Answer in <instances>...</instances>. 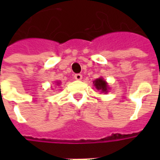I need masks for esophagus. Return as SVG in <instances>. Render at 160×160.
Here are the masks:
<instances>
[{"label":"esophagus","instance_id":"34e87169","mask_svg":"<svg viewBox=\"0 0 160 160\" xmlns=\"http://www.w3.org/2000/svg\"><path fill=\"white\" fill-rule=\"evenodd\" d=\"M74 79L77 80H80L82 79V75H81L80 73H75V74H74Z\"/></svg>","mask_w":160,"mask_h":160}]
</instances>
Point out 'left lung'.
<instances>
[{"label": "left lung", "instance_id": "left-lung-1", "mask_svg": "<svg viewBox=\"0 0 160 160\" xmlns=\"http://www.w3.org/2000/svg\"><path fill=\"white\" fill-rule=\"evenodd\" d=\"M94 85H95V87L97 88L98 90H101L104 92H107V83L105 82V80H104L103 79H98L95 81H93Z\"/></svg>", "mask_w": 160, "mask_h": 160}]
</instances>
